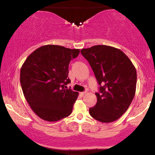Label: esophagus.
Wrapping results in <instances>:
<instances>
[{
  "mask_svg": "<svg viewBox=\"0 0 155 155\" xmlns=\"http://www.w3.org/2000/svg\"><path fill=\"white\" fill-rule=\"evenodd\" d=\"M80 94H81V95L83 96V95H84L85 94H87V92H86V91H84V92H81V93H80Z\"/></svg>",
  "mask_w": 155,
  "mask_h": 155,
  "instance_id": "34e87169",
  "label": "esophagus"
}]
</instances>
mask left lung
<instances>
[{
	"mask_svg": "<svg viewBox=\"0 0 155 155\" xmlns=\"http://www.w3.org/2000/svg\"><path fill=\"white\" fill-rule=\"evenodd\" d=\"M99 84L97 104L90 115L101 122L117 120L127 110L136 93L137 74L132 62L123 51L106 45L82 49Z\"/></svg>",
	"mask_w": 155,
	"mask_h": 155,
	"instance_id": "left-lung-1",
	"label": "left lung"
}]
</instances>
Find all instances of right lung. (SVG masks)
Masks as SVG:
<instances>
[{
	"label": "right lung",
	"instance_id": "add662e5",
	"mask_svg": "<svg viewBox=\"0 0 155 155\" xmlns=\"http://www.w3.org/2000/svg\"><path fill=\"white\" fill-rule=\"evenodd\" d=\"M79 49L58 45H45L28 57L20 71L23 94L35 114L42 120L54 122L71 114L78 92L66 85L71 60Z\"/></svg>",
	"mask_w": 155,
	"mask_h": 155
}]
</instances>
